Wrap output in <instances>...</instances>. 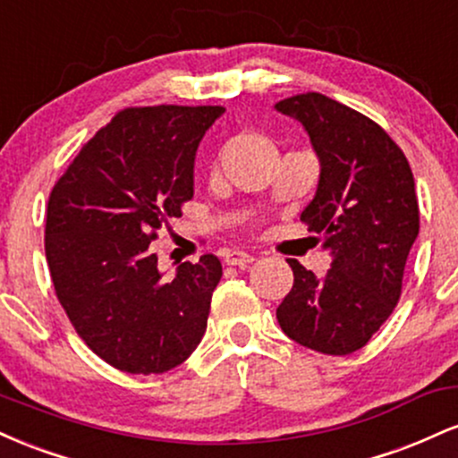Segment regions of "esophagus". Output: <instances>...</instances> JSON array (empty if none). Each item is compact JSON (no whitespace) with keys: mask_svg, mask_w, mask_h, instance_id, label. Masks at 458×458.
<instances>
[{"mask_svg":"<svg viewBox=\"0 0 458 458\" xmlns=\"http://www.w3.org/2000/svg\"><path fill=\"white\" fill-rule=\"evenodd\" d=\"M250 262H254V256L247 254V251L241 250H233L225 254V265H233V267H247Z\"/></svg>","mask_w":458,"mask_h":458,"instance_id":"obj_1","label":"esophagus"}]
</instances>
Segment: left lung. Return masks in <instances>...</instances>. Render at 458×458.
<instances>
[{"instance_id": "obj_1", "label": "left lung", "mask_w": 458, "mask_h": 458, "mask_svg": "<svg viewBox=\"0 0 458 458\" xmlns=\"http://www.w3.org/2000/svg\"><path fill=\"white\" fill-rule=\"evenodd\" d=\"M276 109L308 133L320 165L301 219L323 236L331 269L317 277L288 260L295 284L277 323L297 344L325 355L361 349L398 303L420 208L407 157L370 118L318 92Z\"/></svg>"}]
</instances>
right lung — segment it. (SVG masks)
Wrapping results in <instances>:
<instances>
[{
  "label": "right lung",
  "mask_w": 458,
  "mask_h": 458,
  "mask_svg": "<svg viewBox=\"0 0 458 458\" xmlns=\"http://www.w3.org/2000/svg\"><path fill=\"white\" fill-rule=\"evenodd\" d=\"M224 107H131L83 146L55 182L45 254L62 308L83 343L131 375H161L207 331L222 262L204 254L163 277L150 241L193 198L204 133Z\"/></svg>",
  "instance_id": "add662e5"
}]
</instances>
